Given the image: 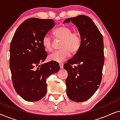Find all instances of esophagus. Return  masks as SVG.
Wrapping results in <instances>:
<instances>
[{"instance_id":"1","label":"esophagus","mask_w":120,"mask_h":120,"mask_svg":"<svg viewBox=\"0 0 120 120\" xmlns=\"http://www.w3.org/2000/svg\"><path fill=\"white\" fill-rule=\"evenodd\" d=\"M60 69H63V63H60Z\"/></svg>"}]
</instances>
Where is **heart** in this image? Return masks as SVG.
<instances>
[{"label": "heart", "mask_w": 120, "mask_h": 120, "mask_svg": "<svg viewBox=\"0 0 120 120\" xmlns=\"http://www.w3.org/2000/svg\"><path fill=\"white\" fill-rule=\"evenodd\" d=\"M55 38L62 40L60 50L56 51L49 55L50 60L60 63L67 60L72 53H75L79 50L81 46V37L78 32H72L71 29L67 26H60L55 29L53 32ZM42 45L47 51L53 50L52 39L46 34L42 41Z\"/></svg>", "instance_id": "obj_1"}]
</instances>
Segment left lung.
Returning a JSON list of instances; mask_svg holds the SVG:
<instances>
[{"instance_id":"left-lung-1","label":"left lung","mask_w":120,"mask_h":120,"mask_svg":"<svg viewBox=\"0 0 120 120\" xmlns=\"http://www.w3.org/2000/svg\"><path fill=\"white\" fill-rule=\"evenodd\" d=\"M70 21L78 28L81 46L64 65L68 74L65 80L67 94L71 101L82 102L91 98L101 84L104 63V42L102 34L89 17L79 15L68 18L63 23ZM75 64L78 66L73 67Z\"/></svg>"}]
</instances>
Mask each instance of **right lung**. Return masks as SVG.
Here are the masks:
<instances>
[{"label": "right lung", "mask_w": 120, "mask_h": 120, "mask_svg": "<svg viewBox=\"0 0 120 120\" xmlns=\"http://www.w3.org/2000/svg\"><path fill=\"white\" fill-rule=\"evenodd\" d=\"M55 25L52 19L33 17L24 21L15 33L10 47V68L13 86L25 101H38L46 95L49 76L60 70L54 61L42 64L47 53L42 41Z\"/></svg>", "instance_id": "right-lung-1"}]
</instances>
